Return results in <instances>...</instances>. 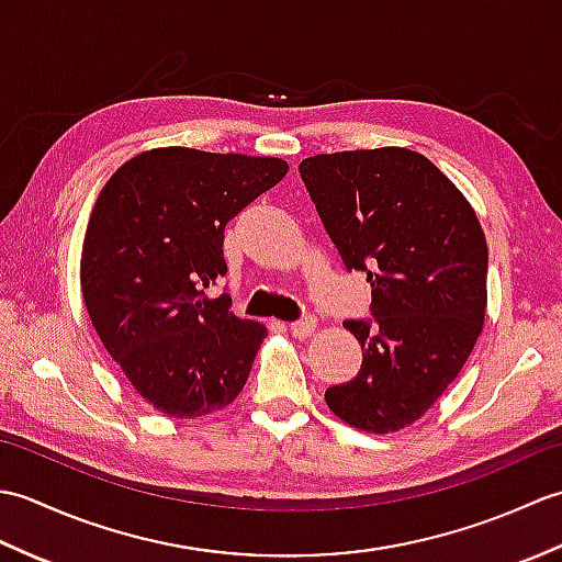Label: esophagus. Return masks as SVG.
I'll use <instances>...</instances> for the list:
<instances>
[{
	"label": "esophagus",
	"mask_w": 562,
	"mask_h": 562,
	"mask_svg": "<svg viewBox=\"0 0 562 562\" xmlns=\"http://www.w3.org/2000/svg\"><path fill=\"white\" fill-rule=\"evenodd\" d=\"M314 330H316V318L314 316L302 318V321H294V324L290 326V333H292L294 338H308Z\"/></svg>",
	"instance_id": "esophagus-1"
}]
</instances>
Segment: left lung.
Returning <instances> with one entry per match:
<instances>
[{"instance_id":"left-lung-1","label":"left lung","mask_w":562,"mask_h":562,"mask_svg":"<svg viewBox=\"0 0 562 562\" xmlns=\"http://www.w3.org/2000/svg\"><path fill=\"white\" fill-rule=\"evenodd\" d=\"M308 195L348 270L372 288L374 330L345 321L362 367L326 391L362 432L413 425L459 376L485 324L487 244L479 214L420 151L316 154L300 164Z\"/></svg>"}]
</instances>
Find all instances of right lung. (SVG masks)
<instances>
[{"mask_svg":"<svg viewBox=\"0 0 562 562\" xmlns=\"http://www.w3.org/2000/svg\"><path fill=\"white\" fill-rule=\"evenodd\" d=\"M288 171L278 157L157 147L127 159L99 193L81 246L83 304L159 413L195 420L246 386L268 328L205 290L226 272V222Z\"/></svg>","mask_w":562,"mask_h":562,"instance_id":"1","label":"right lung"}]
</instances>
